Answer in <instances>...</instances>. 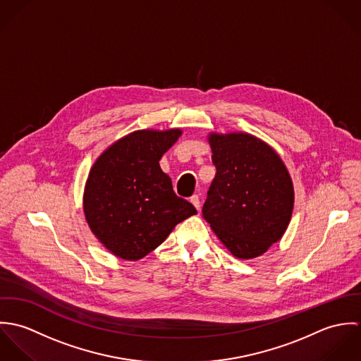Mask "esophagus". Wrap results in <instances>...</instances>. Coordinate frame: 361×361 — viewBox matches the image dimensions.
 I'll use <instances>...</instances> for the list:
<instances>
[{"instance_id": "obj_1", "label": "esophagus", "mask_w": 361, "mask_h": 361, "mask_svg": "<svg viewBox=\"0 0 361 361\" xmlns=\"http://www.w3.org/2000/svg\"><path fill=\"white\" fill-rule=\"evenodd\" d=\"M190 203H192L193 206L196 207V209H197V211H200L202 204H200V197H199L197 195H195V196H192V197H190Z\"/></svg>"}]
</instances>
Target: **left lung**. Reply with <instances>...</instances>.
Wrapping results in <instances>:
<instances>
[{
  "instance_id": "left-lung-1",
  "label": "left lung",
  "mask_w": 361,
  "mask_h": 361,
  "mask_svg": "<svg viewBox=\"0 0 361 361\" xmlns=\"http://www.w3.org/2000/svg\"><path fill=\"white\" fill-rule=\"evenodd\" d=\"M208 143L216 173L203 216L235 257H258L281 240L290 222L295 190L289 171L269 145L250 133H209Z\"/></svg>"
}]
</instances>
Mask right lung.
Segmentation results:
<instances>
[{"instance_id": "right-lung-1", "label": "right lung", "mask_w": 361, "mask_h": 361, "mask_svg": "<svg viewBox=\"0 0 361 361\" xmlns=\"http://www.w3.org/2000/svg\"><path fill=\"white\" fill-rule=\"evenodd\" d=\"M182 129L135 130L93 164L83 193L90 231L114 256L137 261L157 249L196 208L175 195L159 159Z\"/></svg>"}]
</instances>
